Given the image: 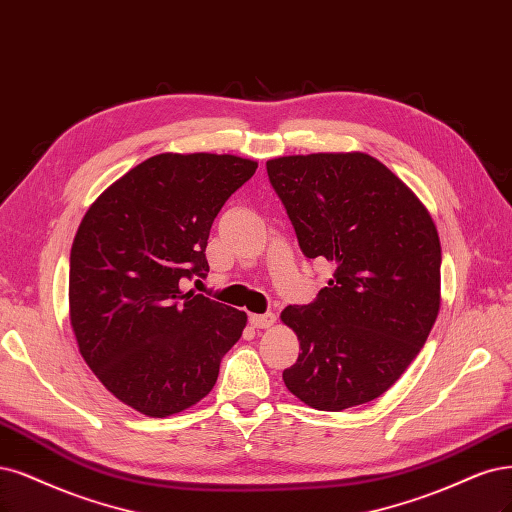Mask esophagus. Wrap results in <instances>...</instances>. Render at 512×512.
<instances>
[{
    "instance_id": "1",
    "label": "esophagus",
    "mask_w": 512,
    "mask_h": 512,
    "mask_svg": "<svg viewBox=\"0 0 512 512\" xmlns=\"http://www.w3.org/2000/svg\"><path fill=\"white\" fill-rule=\"evenodd\" d=\"M250 324L254 328H271L275 324V313H254L250 315Z\"/></svg>"
}]
</instances>
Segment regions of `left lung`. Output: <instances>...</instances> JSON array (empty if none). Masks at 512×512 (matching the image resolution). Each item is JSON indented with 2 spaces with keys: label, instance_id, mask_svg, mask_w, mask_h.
Masks as SVG:
<instances>
[{
  "label": "left lung",
  "instance_id": "8db88e82",
  "mask_svg": "<svg viewBox=\"0 0 512 512\" xmlns=\"http://www.w3.org/2000/svg\"><path fill=\"white\" fill-rule=\"evenodd\" d=\"M267 173L303 254L337 264L313 303L281 311L301 341L284 383L317 411L375 400L438 315L440 241L428 209L364 152L279 156Z\"/></svg>",
  "mask_w": 512,
  "mask_h": 512
}]
</instances>
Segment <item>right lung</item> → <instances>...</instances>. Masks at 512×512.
I'll return each mask as SVG.
<instances>
[{"instance_id": "1", "label": "right lung", "mask_w": 512, "mask_h": 512, "mask_svg": "<svg viewBox=\"0 0 512 512\" xmlns=\"http://www.w3.org/2000/svg\"><path fill=\"white\" fill-rule=\"evenodd\" d=\"M233 154H156L84 214L69 256V320L80 354L120 402L180 413L216 385L245 311L182 290L205 277L218 211L256 173Z\"/></svg>"}]
</instances>
